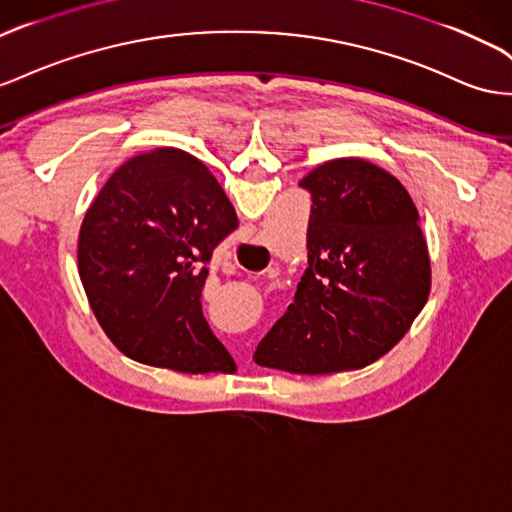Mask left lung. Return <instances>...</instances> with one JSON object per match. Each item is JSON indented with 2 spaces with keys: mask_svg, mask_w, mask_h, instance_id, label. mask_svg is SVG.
<instances>
[{
  "mask_svg": "<svg viewBox=\"0 0 512 512\" xmlns=\"http://www.w3.org/2000/svg\"><path fill=\"white\" fill-rule=\"evenodd\" d=\"M299 185L312 193L308 269L254 362L293 375L364 368L400 342L431 293L418 209L398 178L357 157Z\"/></svg>",
  "mask_w": 512,
  "mask_h": 512,
  "instance_id": "obj_1",
  "label": "left lung"
}]
</instances>
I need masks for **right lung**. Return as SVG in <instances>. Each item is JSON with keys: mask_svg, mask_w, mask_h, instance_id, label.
<instances>
[{"mask_svg": "<svg viewBox=\"0 0 512 512\" xmlns=\"http://www.w3.org/2000/svg\"><path fill=\"white\" fill-rule=\"evenodd\" d=\"M237 228L226 191L185 150L155 148L107 178L79 230L77 271L118 351L187 375L237 368L200 303L202 265Z\"/></svg>", "mask_w": 512, "mask_h": 512, "instance_id": "add662e5", "label": "right lung"}]
</instances>
